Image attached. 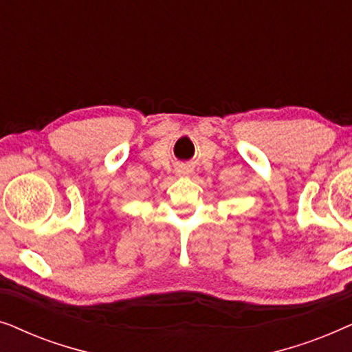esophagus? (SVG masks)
Wrapping results in <instances>:
<instances>
[{"label":"esophagus","mask_w":352,"mask_h":352,"mask_svg":"<svg viewBox=\"0 0 352 352\" xmlns=\"http://www.w3.org/2000/svg\"><path fill=\"white\" fill-rule=\"evenodd\" d=\"M190 168H187V166H182V168H179V170H177V173H179V176H189L190 175Z\"/></svg>","instance_id":"esophagus-1"}]
</instances>
